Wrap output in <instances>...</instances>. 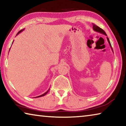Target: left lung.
I'll list each match as a JSON object with an SVG mask.
<instances>
[{
	"instance_id": "1",
	"label": "left lung",
	"mask_w": 126,
	"mask_h": 126,
	"mask_svg": "<svg viewBox=\"0 0 126 126\" xmlns=\"http://www.w3.org/2000/svg\"><path fill=\"white\" fill-rule=\"evenodd\" d=\"M93 29L94 31L95 32H96L101 33V34H103L105 35L106 36H107V35L105 32H104L103 29H101V28H99V27H98L97 25H95V24L93 25ZM107 40H108V43H109V44H110V48H111L112 50L113 51V49H112V46H111V44H110V40H109V38H108V37H107Z\"/></svg>"
}]
</instances>
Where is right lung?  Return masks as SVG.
<instances>
[{
  "label": "right lung",
  "instance_id": "right-lung-1",
  "mask_svg": "<svg viewBox=\"0 0 126 126\" xmlns=\"http://www.w3.org/2000/svg\"><path fill=\"white\" fill-rule=\"evenodd\" d=\"M24 29H22V30H21V31H20L19 32H18V33H17L16 35H18V34H19L20 33L22 32L23 31H24ZM49 89H49L46 92H45V93H44V94H43L40 95H39V96H37V97H35V98H38V97H43V96H44V95H45L46 94H47V93H48V92H49Z\"/></svg>",
  "mask_w": 126,
  "mask_h": 126
}]
</instances>
